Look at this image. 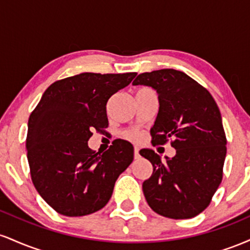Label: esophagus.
<instances>
[{"mask_svg": "<svg viewBox=\"0 0 250 250\" xmlns=\"http://www.w3.org/2000/svg\"><path fill=\"white\" fill-rule=\"evenodd\" d=\"M134 156H135V159H139L140 157V149L137 147L134 148Z\"/></svg>", "mask_w": 250, "mask_h": 250, "instance_id": "34e87169", "label": "esophagus"}]
</instances>
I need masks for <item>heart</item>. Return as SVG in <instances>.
<instances>
[{
    "label": "heart",
    "instance_id": "b5f03b06",
    "mask_svg": "<svg viewBox=\"0 0 250 250\" xmlns=\"http://www.w3.org/2000/svg\"><path fill=\"white\" fill-rule=\"evenodd\" d=\"M125 136L130 140H137L140 137V133L139 131H135V130H130L125 133Z\"/></svg>",
    "mask_w": 250,
    "mask_h": 250
}]
</instances>
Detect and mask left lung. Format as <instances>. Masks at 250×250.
<instances>
[{"instance_id":"obj_1","label":"left lung","mask_w":250,"mask_h":250,"mask_svg":"<svg viewBox=\"0 0 250 250\" xmlns=\"http://www.w3.org/2000/svg\"><path fill=\"white\" fill-rule=\"evenodd\" d=\"M133 84L154 88L160 109L150 129L153 146L170 140L176 155L140 150L153 165L142 185L149 207L169 219H191L208 207L223 176L227 139L220 109L210 93L187 74L175 69L142 73Z\"/></svg>"}]
</instances>
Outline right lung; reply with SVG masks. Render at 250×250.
Returning a JSON list of instances; mask_svg holds the SVG:
<instances>
[{
    "instance_id": "right-lung-1",
    "label": "right lung",
    "mask_w": 250,
    "mask_h": 250,
    "mask_svg": "<svg viewBox=\"0 0 250 250\" xmlns=\"http://www.w3.org/2000/svg\"><path fill=\"white\" fill-rule=\"evenodd\" d=\"M136 73H82L54 82L28 121L27 156L41 197L64 216H84L108 203L134 160L130 142L115 140L103 154L88 147L93 130L108 128L107 102Z\"/></svg>"
}]
</instances>
